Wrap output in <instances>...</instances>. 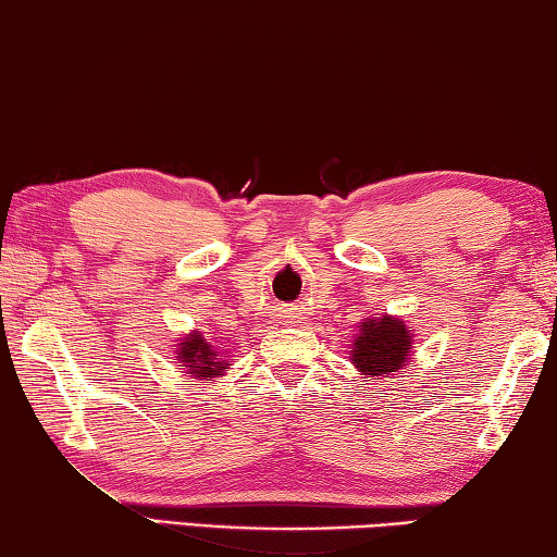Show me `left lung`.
<instances>
[{"mask_svg":"<svg viewBox=\"0 0 557 557\" xmlns=\"http://www.w3.org/2000/svg\"><path fill=\"white\" fill-rule=\"evenodd\" d=\"M412 352L414 333L403 318L380 313L377 318H364L358 325L348 355L360 375L377 382L389 375H403Z\"/></svg>","mask_w":557,"mask_h":557,"instance_id":"8db88e82","label":"left lung"}]
</instances>
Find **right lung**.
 Here are the masks:
<instances>
[{"instance_id":"obj_1","label":"right lung","mask_w":557,"mask_h":557,"mask_svg":"<svg viewBox=\"0 0 557 557\" xmlns=\"http://www.w3.org/2000/svg\"><path fill=\"white\" fill-rule=\"evenodd\" d=\"M175 360L180 362V370H185L187 377L195 380H216L230 370V362H226L224 355L219 352L216 345L205 338L199 327L177 341Z\"/></svg>"}]
</instances>
